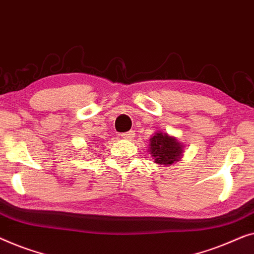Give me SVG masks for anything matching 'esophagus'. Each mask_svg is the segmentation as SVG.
I'll use <instances>...</instances> for the list:
<instances>
[{
  "label": "esophagus",
  "instance_id": "esophagus-1",
  "mask_svg": "<svg viewBox=\"0 0 254 254\" xmlns=\"http://www.w3.org/2000/svg\"><path fill=\"white\" fill-rule=\"evenodd\" d=\"M121 137H122L123 139H128V140H130V139L133 138V132H132V131L124 132V133L121 134Z\"/></svg>",
  "mask_w": 254,
  "mask_h": 254
}]
</instances>
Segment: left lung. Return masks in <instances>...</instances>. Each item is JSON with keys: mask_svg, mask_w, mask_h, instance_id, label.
<instances>
[{"mask_svg": "<svg viewBox=\"0 0 254 254\" xmlns=\"http://www.w3.org/2000/svg\"><path fill=\"white\" fill-rule=\"evenodd\" d=\"M151 152L152 158L155 163L159 164H173L181 159L183 153V146L177 141L176 138L169 137L167 133H155L151 138Z\"/></svg>", "mask_w": 254, "mask_h": 254, "instance_id": "1", "label": "left lung"}]
</instances>
